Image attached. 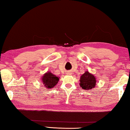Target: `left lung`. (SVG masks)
Here are the masks:
<instances>
[{"mask_svg": "<svg viewBox=\"0 0 130 130\" xmlns=\"http://www.w3.org/2000/svg\"><path fill=\"white\" fill-rule=\"evenodd\" d=\"M95 76L88 71H86L84 74L80 76V86L83 89H92L95 87L96 79Z\"/></svg>", "mask_w": 130, "mask_h": 130, "instance_id": "1", "label": "left lung"}]
</instances>
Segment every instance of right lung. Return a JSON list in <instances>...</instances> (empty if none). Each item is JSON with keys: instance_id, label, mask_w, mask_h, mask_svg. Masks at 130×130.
Listing matches in <instances>:
<instances>
[{"instance_id": "obj_1", "label": "right lung", "mask_w": 130, "mask_h": 130, "mask_svg": "<svg viewBox=\"0 0 130 130\" xmlns=\"http://www.w3.org/2000/svg\"><path fill=\"white\" fill-rule=\"evenodd\" d=\"M59 77L55 76L52 73L49 72L45 73L42 76V84L47 89H51L55 87L59 81Z\"/></svg>"}]
</instances>
